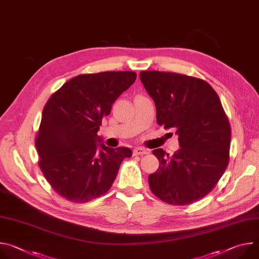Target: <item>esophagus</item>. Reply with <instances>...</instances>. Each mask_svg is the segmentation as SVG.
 Masks as SVG:
<instances>
[{"label": "esophagus", "instance_id": "1", "mask_svg": "<svg viewBox=\"0 0 259 259\" xmlns=\"http://www.w3.org/2000/svg\"><path fill=\"white\" fill-rule=\"evenodd\" d=\"M147 153V150L143 149V147H137V149H134L133 150V156H139V155H146Z\"/></svg>", "mask_w": 259, "mask_h": 259}]
</instances>
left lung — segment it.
<instances>
[{
	"mask_svg": "<svg viewBox=\"0 0 259 259\" xmlns=\"http://www.w3.org/2000/svg\"><path fill=\"white\" fill-rule=\"evenodd\" d=\"M139 78L155 101L158 124L173 128L180 146L172 157L153 151L160 165L149 176L150 188L168 204L195 203L214 189L229 165L231 126L220 99L195 77L145 70Z\"/></svg>",
	"mask_w": 259,
	"mask_h": 259,
	"instance_id": "left-lung-1",
	"label": "left lung"
}]
</instances>
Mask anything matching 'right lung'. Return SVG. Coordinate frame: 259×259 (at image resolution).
I'll use <instances>...</instances> for the list:
<instances>
[{"mask_svg":"<svg viewBox=\"0 0 259 259\" xmlns=\"http://www.w3.org/2000/svg\"><path fill=\"white\" fill-rule=\"evenodd\" d=\"M136 76L129 70L80 75L63 84L44 106L35 137L39 166L52 189L66 200L86 203L105 194L122 161L132 156L128 147L105 146L97 132Z\"/></svg>","mask_w":259,"mask_h":259,"instance_id":"add662e5","label":"right lung"}]
</instances>
